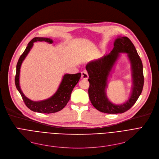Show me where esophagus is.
<instances>
[{
    "label": "esophagus",
    "mask_w": 159,
    "mask_h": 159,
    "mask_svg": "<svg viewBox=\"0 0 159 159\" xmlns=\"http://www.w3.org/2000/svg\"><path fill=\"white\" fill-rule=\"evenodd\" d=\"M81 74H82L81 75V79H85V80L88 79V74L86 71H84L81 72Z\"/></svg>",
    "instance_id": "esophagus-1"
}]
</instances>
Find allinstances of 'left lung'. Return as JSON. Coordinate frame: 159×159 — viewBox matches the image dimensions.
Returning <instances> with one entry per match:
<instances>
[{"instance_id": "8db88e82", "label": "left lung", "mask_w": 159, "mask_h": 159, "mask_svg": "<svg viewBox=\"0 0 159 159\" xmlns=\"http://www.w3.org/2000/svg\"><path fill=\"white\" fill-rule=\"evenodd\" d=\"M113 46L110 53L89 62L86 66L89 75L90 101L97 110L109 114L122 113L129 110L140 95L144 81L143 63L130 39L126 37H119L115 40ZM121 52L128 53L132 66L133 86L130 98L124 104L116 105L108 100L105 88L107 78Z\"/></svg>"}]
</instances>
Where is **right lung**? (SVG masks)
<instances>
[{
    "instance_id": "1",
    "label": "right lung",
    "mask_w": 159,
    "mask_h": 159,
    "mask_svg": "<svg viewBox=\"0 0 159 159\" xmlns=\"http://www.w3.org/2000/svg\"><path fill=\"white\" fill-rule=\"evenodd\" d=\"M47 42L48 43L52 44L53 40L48 38L35 37L28 43L26 49L20 57L16 64V75L15 78V86L22 96L23 101L26 106L33 111L40 113H52L61 111L66 106L70 99L71 94L74 87L78 83L81 73L76 74H65L62 80L61 84L56 93L50 98L41 101H33L24 95L19 85V75L21 64L26 58L33 43L35 42Z\"/></svg>"
}]
</instances>
